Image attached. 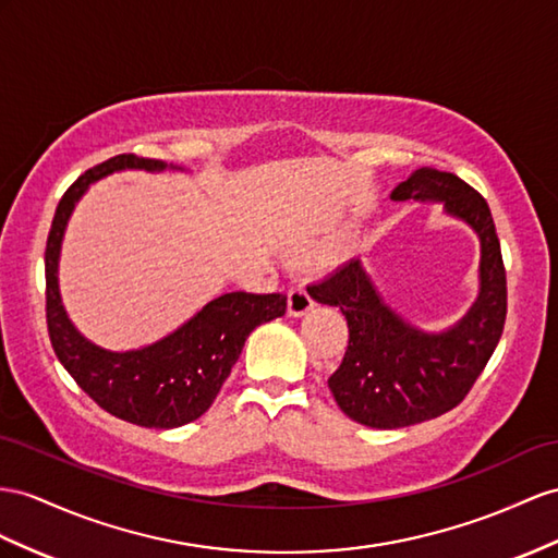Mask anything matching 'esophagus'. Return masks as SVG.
Returning <instances> with one entry per match:
<instances>
[{
    "label": "esophagus",
    "mask_w": 558,
    "mask_h": 558,
    "mask_svg": "<svg viewBox=\"0 0 558 558\" xmlns=\"http://www.w3.org/2000/svg\"><path fill=\"white\" fill-rule=\"evenodd\" d=\"M313 296L308 294V290L304 288V284H296V288H292L288 292V313L294 318L299 316H306V313L313 308Z\"/></svg>",
    "instance_id": "1"
}]
</instances>
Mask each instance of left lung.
Returning <instances> with one entry per match:
<instances>
[{
    "label": "left lung",
    "mask_w": 558,
    "mask_h": 558,
    "mask_svg": "<svg viewBox=\"0 0 558 558\" xmlns=\"http://www.w3.org/2000/svg\"><path fill=\"white\" fill-rule=\"evenodd\" d=\"M393 199H440L481 238V294L462 323L424 335L381 302L359 259L311 282L308 294L341 308L349 347L327 379L337 405L353 422L401 428L446 415L460 405L488 365L507 320V270L485 197L460 177L417 169L396 185Z\"/></svg>",
    "instance_id": "8db88e82"
}]
</instances>
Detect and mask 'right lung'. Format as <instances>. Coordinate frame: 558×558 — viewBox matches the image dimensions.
I'll list each match as a JSON object with an SVG mask.
<instances>
[{
    "label": "right lung",
    "instance_id": "add662e5",
    "mask_svg": "<svg viewBox=\"0 0 558 558\" xmlns=\"http://www.w3.org/2000/svg\"><path fill=\"white\" fill-rule=\"evenodd\" d=\"M118 169H165L160 160L134 153L96 165L63 193L45 252L47 330L56 359L77 387L110 415L146 428H174L205 415L231 375L256 325L284 316V294L231 292L214 299L174 335L153 347L112 353L84 339L68 320L59 296V252L65 223L87 185Z\"/></svg>",
    "mask_w": 558,
    "mask_h": 558
}]
</instances>
